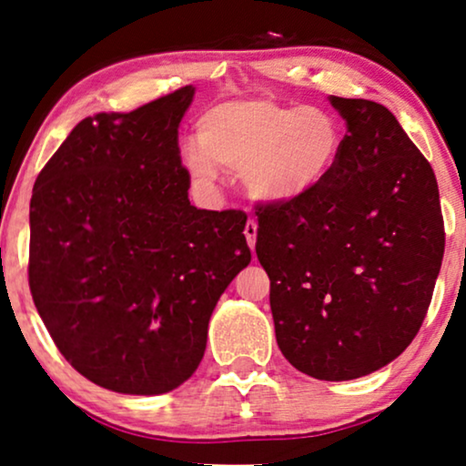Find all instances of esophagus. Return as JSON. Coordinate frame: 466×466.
I'll return each instance as SVG.
<instances>
[{"label": "esophagus", "mask_w": 466, "mask_h": 466, "mask_svg": "<svg viewBox=\"0 0 466 466\" xmlns=\"http://www.w3.org/2000/svg\"><path fill=\"white\" fill-rule=\"evenodd\" d=\"M257 228H258V225H257V220H254V218L248 220L246 227H244V235L248 239V246H250L252 250H254V244H257Z\"/></svg>", "instance_id": "obj_1"}]
</instances>
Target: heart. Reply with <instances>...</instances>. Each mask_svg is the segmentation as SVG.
<instances>
[{
	"label": "heart",
	"instance_id": "b5f03b06",
	"mask_svg": "<svg viewBox=\"0 0 466 466\" xmlns=\"http://www.w3.org/2000/svg\"><path fill=\"white\" fill-rule=\"evenodd\" d=\"M199 144L182 148L190 177L209 184L218 167L241 174L248 193L263 201H292L327 180L343 148L341 120L318 106L273 97L231 99L197 123Z\"/></svg>",
	"mask_w": 466,
	"mask_h": 466
}]
</instances>
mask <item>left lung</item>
<instances>
[{"label": "left lung", "mask_w": 466, "mask_h": 466, "mask_svg": "<svg viewBox=\"0 0 466 466\" xmlns=\"http://www.w3.org/2000/svg\"><path fill=\"white\" fill-rule=\"evenodd\" d=\"M346 118L335 169L308 195L258 206L278 346L327 381L378 371L413 341L441 269L437 177L394 114L330 97Z\"/></svg>", "instance_id": "1"}]
</instances>
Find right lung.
<instances>
[{"mask_svg": "<svg viewBox=\"0 0 466 466\" xmlns=\"http://www.w3.org/2000/svg\"><path fill=\"white\" fill-rule=\"evenodd\" d=\"M193 95L86 116L35 177L31 297L69 365L114 392L187 381L216 303L252 258L244 212L188 201L177 127Z\"/></svg>", "mask_w": 466, "mask_h": 466, "instance_id": "add662e5", "label": "right lung"}]
</instances>
